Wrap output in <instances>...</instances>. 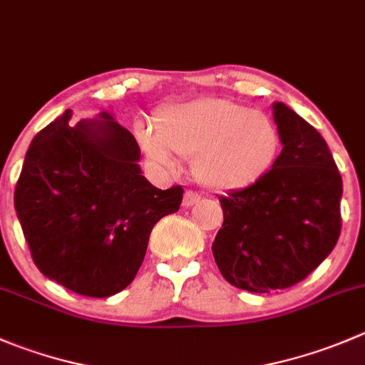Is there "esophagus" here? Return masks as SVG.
Segmentation results:
<instances>
[{
	"label": "esophagus",
	"instance_id": "1",
	"mask_svg": "<svg viewBox=\"0 0 365 365\" xmlns=\"http://www.w3.org/2000/svg\"><path fill=\"white\" fill-rule=\"evenodd\" d=\"M201 200V196L197 192H194V190H187L185 194H183V207H192V205H196L197 201Z\"/></svg>",
	"mask_w": 365,
	"mask_h": 365
}]
</instances>
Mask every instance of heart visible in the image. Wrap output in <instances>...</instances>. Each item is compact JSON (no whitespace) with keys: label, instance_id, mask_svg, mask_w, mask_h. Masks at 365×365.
<instances>
[{"label":"heart","instance_id":"heart-1","mask_svg":"<svg viewBox=\"0 0 365 365\" xmlns=\"http://www.w3.org/2000/svg\"><path fill=\"white\" fill-rule=\"evenodd\" d=\"M137 137L153 160L169 168L176 155L194 157L196 180L217 192L258 182L280 146L277 125L267 115L219 98L165 108L158 126L140 125Z\"/></svg>","mask_w":365,"mask_h":365}]
</instances>
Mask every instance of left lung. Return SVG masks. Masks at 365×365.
<instances>
[{"label": "left lung", "mask_w": 365, "mask_h": 365, "mask_svg": "<svg viewBox=\"0 0 365 365\" xmlns=\"http://www.w3.org/2000/svg\"><path fill=\"white\" fill-rule=\"evenodd\" d=\"M282 153L258 182L219 197L222 228L212 242L228 284L250 292L305 280L341 235L342 178L328 144L284 103L272 105Z\"/></svg>", "instance_id": "left-lung-1"}]
</instances>
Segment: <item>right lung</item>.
Here are the masks:
<instances>
[{
	"instance_id": "obj_1",
	"label": "right lung",
	"mask_w": 365,
	"mask_h": 365,
	"mask_svg": "<svg viewBox=\"0 0 365 365\" xmlns=\"http://www.w3.org/2000/svg\"><path fill=\"white\" fill-rule=\"evenodd\" d=\"M73 112L31 140L14 207L38 271L69 291L108 298L135 278L153 226L175 214L182 185L160 190L140 175L135 137L101 112Z\"/></svg>"
}]
</instances>
